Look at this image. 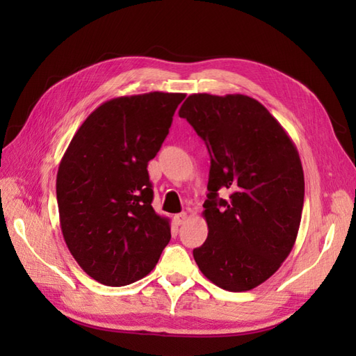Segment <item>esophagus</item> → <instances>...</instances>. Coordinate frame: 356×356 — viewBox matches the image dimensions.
<instances>
[{
	"instance_id": "34e87169",
	"label": "esophagus",
	"mask_w": 356,
	"mask_h": 356,
	"mask_svg": "<svg viewBox=\"0 0 356 356\" xmlns=\"http://www.w3.org/2000/svg\"><path fill=\"white\" fill-rule=\"evenodd\" d=\"M185 220H186V213H179V214L174 216V222H176L177 225L185 223Z\"/></svg>"
}]
</instances>
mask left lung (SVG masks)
<instances>
[{"label":"left lung","instance_id":"1","mask_svg":"<svg viewBox=\"0 0 356 356\" xmlns=\"http://www.w3.org/2000/svg\"><path fill=\"white\" fill-rule=\"evenodd\" d=\"M211 157L203 217L208 238L193 251L216 286L245 292L274 275L301 222L305 174L297 147L259 101L195 93L179 110ZM228 189L229 200L218 191Z\"/></svg>","mask_w":356,"mask_h":356}]
</instances>
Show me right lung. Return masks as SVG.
<instances>
[{
  "instance_id": "obj_1",
  "label": "right lung",
  "mask_w": 356,
  "mask_h": 356,
  "mask_svg": "<svg viewBox=\"0 0 356 356\" xmlns=\"http://www.w3.org/2000/svg\"><path fill=\"white\" fill-rule=\"evenodd\" d=\"M185 96L151 92L104 102L78 128L59 163L65 245L86 274L105 286L148 275L171 238L170 220L151 207L147 166Z\"/></svg>"
}]
</instances>
